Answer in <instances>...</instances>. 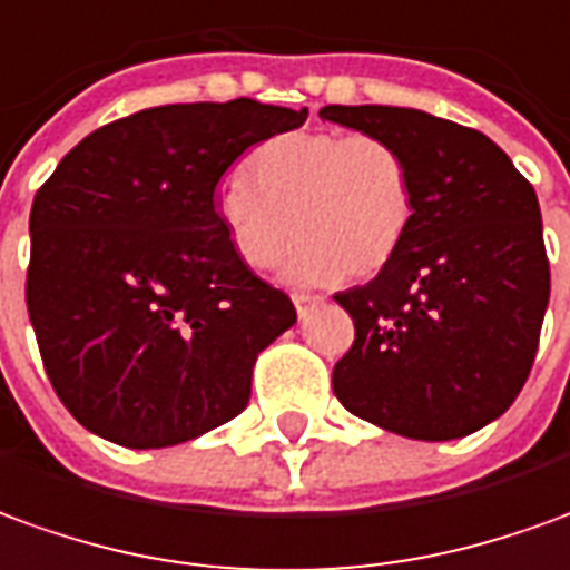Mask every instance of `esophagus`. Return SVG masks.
<instances>
[{
    "mask_svg": "<svg viewBox=\"0 0 570 570\" xmlns=\"http://www.w3.org/2000/svg\"><path fill=\"white\" fill-rule=\"evenodd\" d=\"M292 301L297 306V316L301 318H306V313L318 306V297H313V294H292Z\"/></svg>",
    "mask_w": 570,
    "mask_h": 570,
    "instance_id": "esophagus-1",
    "label": "esophagus"
}]
</instances>
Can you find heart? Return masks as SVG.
Listing matches in <instances>:
<instances>
[{
	"label": "heart",
	"instance_id": "obj_1",
	"mask_svg": "<svg viewBox=\"0 0 570 570\" xmlns=\"http://www.w3.org/2000/svg\"><path fill=\"white\" fill-rule=\"evenodd\" d=\"M245 171L217 189L214 214L254 273L273 269L294 233L285 276L297 285L374 276L414 220L411 165L386 137L288 131L254 149Z\"/></svg>",
	"mask_w": 570,
	"mask_h": 570
}]
</instances>
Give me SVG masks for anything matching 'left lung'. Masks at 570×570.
Wrapping results in <instances>:
<instances>
[{
  "mask_svg": "<svg viewBox=\"0 0 570 570\" xmlns=\"http://www.w3.org/2000/svg\"><path fill=\"white\" fill-rule=\"evenodd\" d=\"M322 119L393 140L414 177V220L368 285L334 294L356 341L334 395L386 433L448 442L515 402L550 304L534 187L475 128L411 107H341Z\"/></svg>",
  "mask_w": 570,
  "mask_h": 570,
  "instance_id": "obj_1",
  "label": "left lung"
}]
</instances>
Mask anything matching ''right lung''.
<instances>
[{"mask_svg": "<svg viewBox=\"0 0 570 570\" xmlns=\"http://www.w3.org/2000/svg\"><path fill=\"white\" fill-rule=\"evenodd\" d=\"M304 122L252 98L149 107L91 131L36 193L27 309L85 430L168 448L245 411L254 362L297 313L233 254L214 189Z\"/></svg>", "mask_w": 570, "mask_h": 570, "instance_id": "add662e5", "label": "right lung"}]
</instances>
